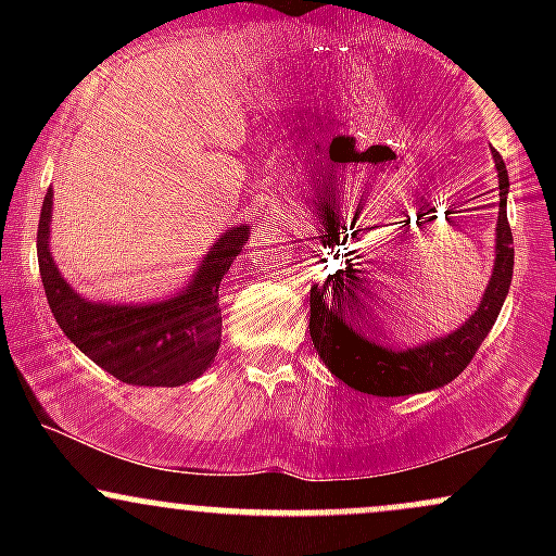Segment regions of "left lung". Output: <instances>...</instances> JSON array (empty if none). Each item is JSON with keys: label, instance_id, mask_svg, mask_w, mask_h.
Segmentation results:
<instances>
[{"label": "left lung", "instance_id": "obj_1", "mask_svg": "<svg viewBox=\"0 0 556 556\" xmlns=\"http://www.w3.org/2000/svg\"><path fill=\"white\" fill-rule=\"evenodd\" d=\"M491 154H494L496 175H500L494 271H491L489 287L478 303V311L460 329L442 337V340H431L410 350H392L363 337L355 316H361V311H368V303L374 300V277L371 271L358 269L353 258L344 261V269L329 274L324 285L311 287V340H314L316 353L327 363L329 371L348 387L358 389L363 394H376V397H405V394L429 392V389L450 384L473 361L483 337L489 334L496 316H500L515 266L513 229L507 222V167L494 149H491ZM318 219H321L318 235L311 240H316L324 248H334L337 238H340L334 216L327 208Z\"/></svg>", "mask_w": 556, "mask_h": 556}]
</instances>
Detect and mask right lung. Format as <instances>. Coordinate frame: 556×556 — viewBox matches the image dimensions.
Wrapping results in <instances>:
<instances>
[{"label": "right lung", "mask_w": 556, "mask_h": 556, "mask_svg": "<svg viewBox=\"0 0 556 556\" xmlns=\"http://www.w3.org/2000/svg\"><path fill=\"white\" fill-rule=\"evenodd\" d=\"M52 198L49 188L38 219V269L49 308L67 340L125 384L180 387L198 379L219 353V285L251 238V227L225 229L177 298L149 305L91 303L62 279L49 253Z\"/></svg>", "instance_id": "add662e5"}]
</instances>
